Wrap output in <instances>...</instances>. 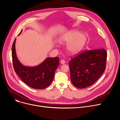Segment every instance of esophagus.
<instances>
[{"mask_svg":"<svg viewBox=\"0 0 120 120\" xmlns=\"http://www.w3.org/2000/svg\"><path fill=\"white\" fill-rule=\"evenodd\" d=\"M60 62H61V63L62 64H65V62H66V61H65L64 60H63V59H62V60H61Z\"/></svg>","mask_w":120,"mask_h":120,"instance_id":"1","label":"esophagus"}]
</instances>
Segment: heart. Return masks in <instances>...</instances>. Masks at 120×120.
I'll use <instances>...</instances> for the list:
<instances>
[{"mask_svg": "<svg viewBox=\"0 0 120 120\" xmlns=\"http://www.w3.org/2000/svg\"><path fill=\"white\" fill-rule=\"evenodd\" d=\"M61 42L68 43L67 47V51L71 54H75L83 49L86 42V36L85 34L74 30L63 36Z\"/></svg>", "mask_w": 120, "mask_h": 120, "instance_id": "heart-1", "label": "heart"}]
</instances>
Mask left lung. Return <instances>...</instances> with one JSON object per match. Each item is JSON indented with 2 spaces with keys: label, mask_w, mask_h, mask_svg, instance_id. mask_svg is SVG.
I'll use <instances>...</instances> for the list:
<instances>
[{
  "label": "left lung",
  "mask_w": 120,
  "mask_h": 120,
  "mask_svg": "<svg viewBox=\"0 0 120 120\" xmlns=\"http://www.w3.org/2000/svg\"><path fill=\"white\" fill-rule=\"evenodd\" d=\"M106 59L104 49L86 50L71 58L69 67L73 85L79 89L93 85L105 71Z\"/></svg>",
  "instance_id": "obj_1"
}]
</instances>
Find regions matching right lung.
<instances>
[{
	"label": "right lung",
	"instance_id": "1",
	"mask_svg": "<svg viewBox=\"0 0 120 120\" xmlns=\"http://www.w3.org/2000/svg\"><path fill=\"white\" fill-rule=\"evenodd\" d=\"M15 43V39L12 44L11 54L14 70L18 76L24 83L33 89L41 90L48 87L52 82L55 71L59 65V57H48L35 67L24 66L16 57Z\"/></svg>",
	"mask_w": 120,
	"mask_h": 120
}]
</instances>
